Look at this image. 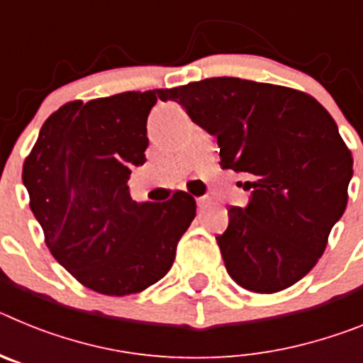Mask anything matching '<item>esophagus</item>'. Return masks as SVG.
<instances>
[{"instance_id": "34e87169", "label": "esophagus", "mask_w": 363, "mask_h": 363, "mask_svg": "<svg viewBox=\"0 0 363 363\" xmlns=\"http://www.w3.org/2000/svg\"><path fill=\"white\" fill-rule=\"evenodd\" d=\"M196 203H198V209H205V207H207V203H209V198L207 196L196 198Z\"/></svg>"}]
</instances>
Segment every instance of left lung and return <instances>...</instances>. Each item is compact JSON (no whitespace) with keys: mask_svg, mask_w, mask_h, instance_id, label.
<instances>
[{"mask_svg":"<svg viewBox=\"0 0 363 363\" xmlns=\"http://www.w3.org/2000/svg\"><path fill=\"white\" fill-rule=\"evenodd\" d=\"M218 140L221 169L247 176L245 207H230L216 236L225 269L243 289L278 293L316 265L347 205L351 150L311 96L240 78L158 89Z\"/></svg>","mask_w":363,"mask_h":363,"instance_id":"1","label":"left lung"}]
</instances>
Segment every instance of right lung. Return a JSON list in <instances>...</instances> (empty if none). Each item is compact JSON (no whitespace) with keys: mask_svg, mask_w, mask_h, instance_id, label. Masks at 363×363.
<instances>
[{"mask_svg":"<svg viewBox=\"0 0 363 363\" xmlns=\"http://www.w3.org/2000/svg\"><path fill=\"white\" fill-rule=\"evenodd\" d=\"M156 94L70 101L45 121L25 160L23 185L50 252L96 293L125 296L156 284L196 216L187 192L163 203L130 198L129 176L145 163Z\"/></svg>","mask_w":363,"mask_h":363,"instance_id":"right-lung-1","label":"right lung"}]
</instances>
